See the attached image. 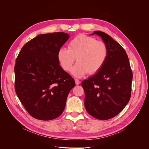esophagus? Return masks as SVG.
Masks as SVG:
<instances>
[{"instance_id": "obj_1", "label": "esophagus", "mask_w": 149, "mask_h": 149, "mask_svg": "<svg viewBox=\"0 0 149 149\" xmlns=\"http://www.w3.org/2000/svg\"><path fill=\"white\" fill-rule=\"evenodd\" d=\"M75 82L76 85H79L80 84V81L78 80V79H75Z\"/></svg>"}]
</instances>
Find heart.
Here are the masks:
<instances>
[{
    "mask_svg": "<svg viewBox=\"0 0 149 149\" xmlns=\"http://www.w3.org/2000/svg\"><path fill=\"white\" fill-rule=\"evenodd\" d=\"M68 48L58 49V62L63 70L69 71L77 58L78 62L72 69V74L78 78L88 72L95 74L99 72L109 56V47L104 42L84 34L74 38L69 42Z\"/></svg>",
    "mask_w": 149,
    "mask_h": 149,
    "instance_id": "obj_1",
    "label": "heart"
}]
</instances>
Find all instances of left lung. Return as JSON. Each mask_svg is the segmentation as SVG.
<instances>
[{
    "instance_id": "1",
    "label": "left lung",
    "mask_w": 149,
    "mask_h": 149,
    "mask_svg": "<svg viewBox=\"0 0 149 149\" xmlns=\"http://www.w3.org/2000/svg\"><path fill=\"white\" fill-rule=\"evenodd\" d=\"M109 47V56L101 70L81 86L84 105L89 114L106 120L118 114L131 97L133 72L124 49L107 33L94 31Z\"/></svg>"
}]
</instances>
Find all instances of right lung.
<instances>
[{
    "mask_svg": "<svg viewBox=\"0 0 149 149\" xmlns=\"http://www.w3.org/2000/svg\"><path fill=\"white\" fill-rule=\"evenodd\" d=\"M68 34H40L21 49L15 65V89L27 112L33 118L51 120L65 109L74 78L59 65L57 52Z\"/></svg>",
    "mask_w": 149,
    "mask_h": 149,
    "instance_id": "1",
    "label": "right lung"
}]
</instances>
